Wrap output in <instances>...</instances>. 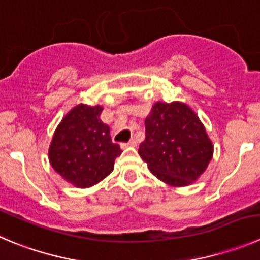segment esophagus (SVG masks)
<instances>
[{
	"label": "esophagus",
	"mask_w": 260,
	"mask_h": 260,
	"mask_svg": "<svg viewBox=\"0 0 260 260\" xmlns=\"http://www.w3.org/2000/svg\"><path fill=\"white\" fill-rule=\"evenodd\" d=\"M136 141L135 140H131V141H128L127 144H122L120 146H122V149H125V147H135L136 146Z\"/></svg>",
	"instance_id": "34e87169"
}]
</instances>
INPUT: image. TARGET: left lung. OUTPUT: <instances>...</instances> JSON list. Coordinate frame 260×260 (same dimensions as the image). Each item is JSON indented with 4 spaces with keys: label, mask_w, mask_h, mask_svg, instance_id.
Wrapping results in <instances>:
<instances>
[{
    "label": "left lung",
    "mask_w": 260,
    "mask_h": 260,
    "mask_svg": "<svg viewBox=\"0 0 260 260\" xmlns=\"http://www.w3.org/2000/svg\"><path fill=\"white\" fill-rule=\"evenodd\" d=\"M138 154L160 181L183 187L198 181L213 157V144L195 111L186 104H154L145 119Z\"/></svg>",
    "instance_id": "left-lung-1"
}]
</instances>
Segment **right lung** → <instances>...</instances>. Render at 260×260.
<instances>
[{
  "mask_svg": "<svg viewBox=\"0 0 260 260\" xmlns=\"http://www.w3.org/2000/svg\"><path fill=\"white\" fill-rule=\"evenodd\" d=\"M103 106L79 104L62 118L53 133L48 160L67 182L87 188L113 172L114 161L122 154L113 144L109 125L101 122Z\"/></svg>",
  "mask_w": 260,
  "mask_h": 260,
  "instance_id": "right-lung-1",
  "label": "right lung"
}]
</instances>
